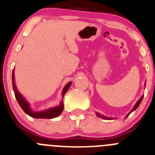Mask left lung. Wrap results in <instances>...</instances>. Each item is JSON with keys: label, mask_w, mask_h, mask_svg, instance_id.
<instances>
[{"label": "left lung", "mask_w": 155, "mask_h": 155, "mask_svg": "<svg viewBox=\"0 0 155 155\" xmlns=\"http://www.w3.org/2000/svg\"><path fill=\"white\" fill-rule=\"evenodd\" d=\"M143 97H144V96H141V97H140V99H139V100H138V101H137V103H136V104H135V105L134 106V107H133V108H132V110H131V111H130V113H129V114H128L127 116H126V117H128V116H129V114H130L131 113H132V112H133V111H135V110H136L137 108H138V106L140 105V104H141V101H142V99H143ZM96 115H97V116H98V117H100V118H102V119H113V118L107 117V116H103V115H101V113H96Z\"/></svg>", "instance_id": "8db88e82"}]
</instances>
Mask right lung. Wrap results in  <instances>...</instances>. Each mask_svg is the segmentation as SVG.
<instances>
[{"mask_svg":"<svg viewBox=\"0 0 155 155\" xmlns=\"http://www.w3.org/2000/svg\"><path fill=\"white\" fill-rule=\"evenodd\" d=\"M12 84H13V90L14 91V94H15V97L17 99V102H18L19 105L22 108V110L25 112L27 115L32 118H36V119H52V118H55L57 116H59L63 111L64 109V104H63V101H61L58 107H51V108L47 109V110H42V111L35 112L32 110L30 108V105H29V102L26 101L24 98L23 95L20 94L17 90V87L15 84V77H14V68L13 70L12 73ZM71 84V81L68 83L67 84L64 86V89L62 91V99L64 97V94L67 92L68 88L70 87Z\"/></svg>","mask_w":155,"mask_h":155,"instance_id":"obj_1","label":"right lung"}]
</instances>
